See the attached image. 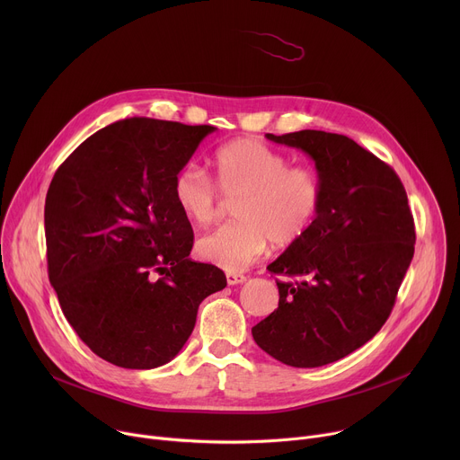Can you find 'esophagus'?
<instances>
[{"label": "esophagus", "mask_w": 460, "mask_h": 460, "mask_svg": "<svg viewBox=\"0 0 460 460\" xmlns=\"http://www.w3.org/2000/svg\"><path fill=\"white\" fill-rule=\"evenodd\" d=\"M247 280L245 275L242 273H227V284L229 286H238V284H243Z\"/></svg>", "instance_id": "34e87169"}]
</instances>
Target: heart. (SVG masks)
I'll return each instance as SVG.
<instances>
[{
  "label": "heart",
  "mask_w": 460,
  "mask_h": 460,
  "mask_svg": "<svg viewBox=\"0 0 460 460\" xmlns=\"http://www.w3.org/2000/svg\"><path fill=\"white\" fill-rule=\"evenodd\" d=\"M217 183L194 164L178 171L172 196L181 215L194 226L211 224L227 200H236V222L204 234L196 251L209 264L236 273L264 256L270 240L288 247L316 224L323 204V183L309 165L289 160L258 140H234L215 153ZM221 190L218 191L217 189Z\"/></svg>",
  "instance_id": "b5f03b06"
}]
</instances>
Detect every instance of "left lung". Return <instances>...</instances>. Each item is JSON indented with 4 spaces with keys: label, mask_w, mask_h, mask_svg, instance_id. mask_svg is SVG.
Instances as JSON below:
<instances>
[{
    "label": "left lung",
    "mask_w": 460,
    "mask_h": 460,
    "mask_svg": "<svg viewBox=\"0 0 460 460\" xmlns=\"http://www.w3.org/2000/svg\"><path fill=\"white\" fill-rule=\"evenodd\" d=\"M268 140L311 156L323 204L313 229L268 266L286 277L279 309L251 333L282 364L318 367L380 332L415 252L413 215L397 172L351 138L305 128Z\"/></svg>",
    "instance_id": "left-lung-1"
}]
</instances>
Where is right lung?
I'll list each match as a JSON object with an SVG mask.
<instances>
[{
	"mask_svg": "<svg viewBox=\"0 0 460 460\" xmlns=\"http://www.w3.org/2000/svg\"><path fill=\"white\" fill-rule=\"evenodd\" d=\"M213 125L114 121L65 160L45 199L49 280L78 337L103 360L153 369L190 337L202 300L227 286L192 261L174 176Z\"/></svg>",
	"mask_w": 460,
	"mask_h": 460,
	"instance_id": "add662e5",
	"label": "right lung"
}]
</instances>
